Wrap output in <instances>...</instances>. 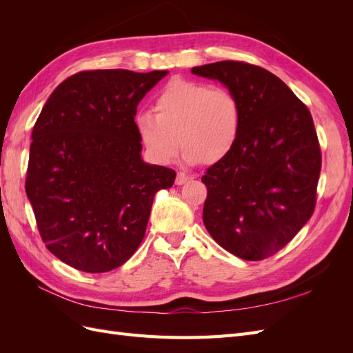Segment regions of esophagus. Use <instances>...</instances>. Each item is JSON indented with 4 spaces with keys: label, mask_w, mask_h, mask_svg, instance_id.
I'll return each instance as SVG.
<instances>
[{
    "label": "esophagus",
    "mask_w": 353,
    "mask_h": 353,
    "mask_svg": "<svg viewBox=\"0 0 353 353\" xmlns=\"http://www.w3.org/2000/svg\"><path fill=\"white\" fill-rule=\"evenodd\" d=\"M190 179H193V176L185 174V172H183V170H179L178 175H176V179H175V184H176V185H183V184H185L187 181H190Z\"/></svg>",
    "instance_id": "1"
}]
</instances>
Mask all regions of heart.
<instances>
[{"mask_svg":"<svg viewBox=\"0 0 353 353\" xmlns=\"http://www.w3.org/2000/svg\"><path fill=\"white\" fill-rule=\"evenodd\" d=\"M241 119V104L230 90L174 79L159 92L154 113L135 116V128L157 163L172 162L181 144L187 162L212 165L231 153Z\"/></svg>","mask_w":353,"mask_h":353,"instance_id":"obj_1","label":"heart"}]
</instances>
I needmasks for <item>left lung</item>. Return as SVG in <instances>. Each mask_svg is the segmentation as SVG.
Segmentation results:
<instances>
[{
	"label": "left lung",
	"mask_w": 353,
	"mask_h": 353,
	"mask_svg": "<svg viewBox=\"0 0 353 353\" xmlns=\"http://www.w3.org/2000/svg\"><path fill=\"white\" fill-rule=\"evenodd\" d=\"M216 79L241 104L231 153L208 168L203 222L212 239L244 261L281 250L312 216L321 148L309 109L274 73L244 61L191 69Z\"/></svg>",
	"instance_id": "obj_1"
}]
</instances>
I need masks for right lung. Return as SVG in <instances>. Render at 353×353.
I'll return each mask as SVG.
<instances>
[{"instance_id":"obj_1","label":"right lung","mask_w":353,"mask_h":353,"mask_svg":"<svg viewBox=\"0 0 353 353\" xmlns=\"http://www.w3.org/2000/svg\"><path fill=\"white\" fill-rule=\"evenodd\" d=\"M168 70H83L52 91L32 131L26 194L46 248L83 272L119 268L143 241L174 169L141 159L137 105Z\"/></svg>"}]
</instances>
